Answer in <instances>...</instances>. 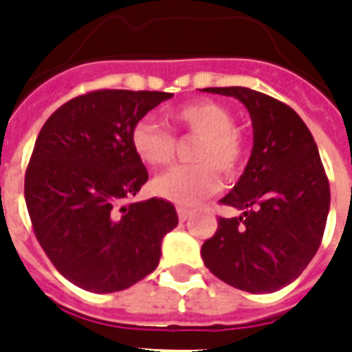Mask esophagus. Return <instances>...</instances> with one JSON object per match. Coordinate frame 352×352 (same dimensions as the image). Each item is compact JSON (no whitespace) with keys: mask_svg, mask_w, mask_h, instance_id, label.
Segmentation results:
<instances>
[{"mask_svg":"<svg viewBox=\"0 0 352 352\" xmlns=\"http://www.w3.org/2000/svg\"><path fill=\"white\" fill-rule=\"evenodd\" d=\"M177 214H179V219H181L182 223H184V221L190 219V215H192V212H190V210H186V208H177Z\"/></svg>","mask_w":352,"mask_h":352,"instance_id":"obj_1","label":"esophagus"}]
</instances>
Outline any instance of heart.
<instances>
[{
    "mask_svg": "<svg viewBox=\"0 0 352 352\" xmlns=\"http://www.w3.org/2000/svg\"><path fill=\"white\" fill-rule=\"evenodd\" d=\"M168 117L177 127L199 137L192 153L195 164L177 166L155 177L151 190L166 201L193 206L219 190L217 170L228 177L241 170L245 140L234 127V115L219 102H190L170 111ZM131 146L138 159L151 168L166 166L175 155V137L149 117L133 126Z\"/></svg>",
    "mask_w": 352,
    "mask_h": 352,
    "instance_id": "b5f03b06",
    "label": "heart"
}]
</instances>
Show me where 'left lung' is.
<instances>
[{"label": "left lung", "mask_w": 352, "mask_h": 352, "mask_svg": "<svg viewBox=\"0 0 352 352\" xmlns=\"http://www.w3.org/2000/svg\"><path fill=\"white\" fill-rule=\"evenodd\" d=\"M234 96L248 109L254 148L243 175L221 199L241 210L219 217L201 256L221 281L252 294L292 283L322 243L331 190L318 146L300 115L248 87H206Z\"/></svg>", "instance_id": "8db88e82"}]
</instances>
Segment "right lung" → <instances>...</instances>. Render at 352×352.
Returning a JSON list of instances; mask_svg holds the SVG:
<instances>
[{
	"label": "right lung",
	"instance_id": "obj_1",
	"mask_svg": "<svg viewBox=\"0 0 352 352\" xmlns=\"http://www.w3.org/2000/svg\"><path fill=\"white\" fill-rule=\"evenodd\" d=\"M171 96L93 91L56 109L36 138L25 203L47 257L80 289L106 294L144 279L179 223L164 199L127 203L148 181L133 151V126Z\"/></svg>",
	"mask_w": 352,
	"mask_h": 352
}]
</instances>
